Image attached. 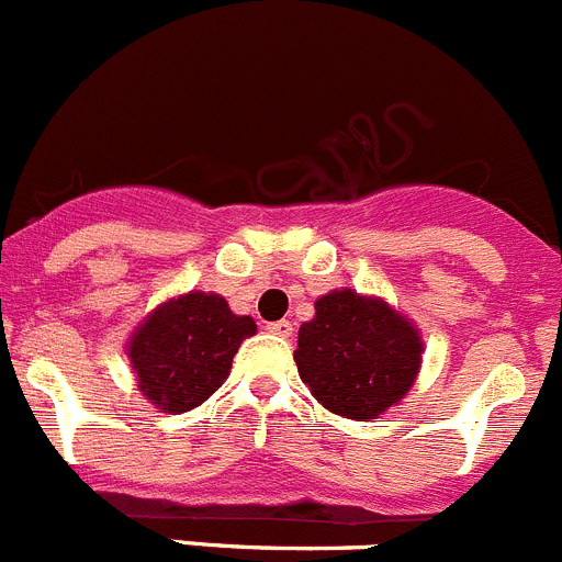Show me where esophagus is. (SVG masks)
<instances>
[{"mask_svg":"<svg viewBox=\"0 0 562 562\" xmlns=\"http://www.w3.org/2000/svg\"><path fill=\"white\" fill-rule=\"evenodd\" d=\"M265 330H267V334H276V336H290L292 334V323H290V319H278V323H267Z\"/></svg>","mask_w":562,"mask_h":562,"instance_id":"34e87169","label":"esophagus"}]
</instances>
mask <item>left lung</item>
Here are the masks:
<instances>
[{"instance_id": "obj_1", "label": "left lung", "mask_w": 562, "mask_h": 562, "mask_svg": "<svg viewBox=\"0 0 562 562\" xmlns=\"http://www.w3.org/2000/svg\"><path fill=\"white\" fill-rule=\"evenodd\" d=\"M422 350L419 330L386 301L336 290L297 330L295 364L325 408L367 422L408 394Z\"/></svg>"}]
</instances>
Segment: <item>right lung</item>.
Wrapping results in <instances>:
<instances>
[{
  "label": "right lung",
  "mask_w": 562,
  "mask_h": 562,
  "mask_svg": "<svg viewBox=\"0 0 562 562\" xmlns=\"http://www.w3.org/2000/svg\"><path fill=\"white\" fill-rule=\"evenodd\" d=\"M254 334V319L234 314L215 292L170 297L130 339L137 386L165 414H184L223 386L232 358Z\"/></svg>",
  "instance_id": "1"
}]
</instances>
